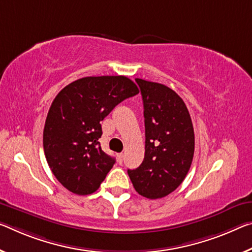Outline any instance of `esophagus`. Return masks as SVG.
<instances>
[{
  "instance_id": "34e87169",
  "label": "esophagus",
  "mask_w": 252,
  "mask_h": 252,
  "mask_svg": "<svg viewBox=\"0 0 252 252\" xmlns=\"http://www.w3.org/2000/svg\"><path fill=\"white\" fill-rule=\"evenodd\" d=\"M123 158H125V155H123L122 153L118 154V161H119L120 165H121V163L123 162Z\"/></svg>"
}]
</instances>
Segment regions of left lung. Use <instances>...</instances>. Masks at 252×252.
Here are the masks:
<instances>
[{
    "label": "left lung",
    "mask_w": 252,
    "mask_h": 252,
    "mask_svg": "<svg viewBox=\"0 0 252 252\" xmlns=\"http://www.w3.org/2000/svg\"><path fill=\"white\" fill-rule=\"evenodd\" d=\"M145 117V158L127 169L134 189L156 199L174 191L185 179L194 156L195 138L189 112L181 96L166 85L135 78Z\"/></svg>",
    "instance_id": "8db88e82"
}]
</instances>
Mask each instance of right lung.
Listing matches in <instances>:
<instances>
[{"mask_svg": "<svg viewBox=\"0 0 252 252\" xmlns=\"http://www.w3.org/2000/svg\"><path fill=\"white\" fill-rule=\"evenodd\" d=\"M139 93L126 76H90L68 84L51 103L43 150L55 177L77 195L96 190L115 159L102 150L101 121L126 98Z\"/></svg>", "mask_w": 252, "mask_h": 252, "instance_id": "1", "label": "right lung"}]
</instances>
